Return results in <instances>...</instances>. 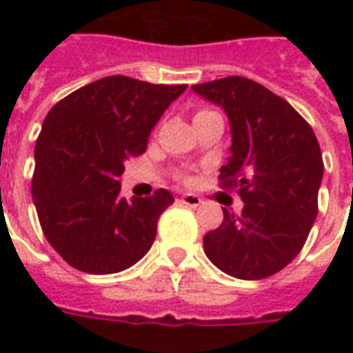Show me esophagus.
<instances>
[{
    "label": "esophagus",
    "mask_w": 353,
    "mask_h": 353,
    "mask_svg": "<svg viewBox=\"0 0 353 353\" xmlns=\"http://www.w3.org/2000/svg\"><path fill=\"white\" fill-rule=\"evenodd\" d=\"M179 202H181V204H185V206H189V208H199L200 204H202V199H200L199 194L187 192V194H183V196L179 199Z\"/></svg>",
    "instance_id": "obj_1"
}]
</instances>
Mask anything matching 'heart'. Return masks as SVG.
I'll list each match as a JSON object with an SVG mask.
<instances>
[{
  "label": "heart",
  "instance_id": "b5f03b06",
  "mask_svg": "<svg viewBox=\"0 0 353 353\" xmlns=\"http://www.w3.org/2000/svg\"><path fill=\"white\" fill-rule=\"evenodd\" d=\"M200 113H208V111H200ZM200 113H196V115H200Z\"/></svg>",
  "mask_w": 353,
  "mask_h": 353
}]
</instances>
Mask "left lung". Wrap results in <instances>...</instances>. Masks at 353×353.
I'll return each mask as SVG.
<instances>
[{"instance_id":"obj_1","label":"left lung","mask_w":353,"mask_h":353,"mask_svg":"<svg viewBox=\"0 0 353 353\" xmlns=\"http://www.w3.org/2000/svg\"><path fill=\"white\" fill-rule=\"evenodd\" d=\"M192 90L227 113L230 157L223 187H238L242 214L223 210V223L204 236L219 270L240 280L280 272L303 250L316 215L323 159L310 124L259 83L225 77Z\"/></svg>"}]
</instances>
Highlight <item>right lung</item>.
<instances>
[{"label": "right lung", "instance_id": "obj_1", "mask_svg": "<svg viewBox=\"0 0 353 353\" xmlns=\"http://www.w3.org/2000/svg\"><path fill=\"white\" fill-rule=\"evenodd\" d=\"M187 85L124 75L94 81L60 100L35 143L32 196L58 255L88 274L121 272L145 255L174 202L166 189L121 199L124 162L145 151L154 124Z\"/></svg>", "mask_w": 353, "mask_h": 353}]
</instances>
